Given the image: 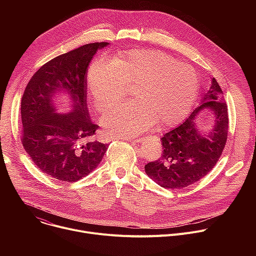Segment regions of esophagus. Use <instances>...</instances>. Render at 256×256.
<instances>
[{"mask_svg": "<svg viewBox=\"0 0 256 256\" xmlns=\"http://www.w3.org/2000/svg\"><path fill=\"white\" fill-rule=\"evenodd\" d=\"M132 142H140V140H142V138H132Z\"/></svg>", "mask_w": 256, "mask_h": 256, "instance_id": "esophagus-1", "label": "esophagus"}]
</instances>
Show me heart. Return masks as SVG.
Returning a JSON list of instances; mask_svg holds the SVG:
<instances>
[{
	"instance_id": "b5f03b06",
	"label": "heart",
	"mask_w": 256,
	"mask_h": 256,
	"mask_svg": "<svg viewBox=\"0 0 256 256\" xmlns=\"http://www.w3.org/2000/svg\"><path fill=\"white\" fill-rule=\"evenodd\" d=\"M89 93L100 110L120 101L132 88V102L110 109L103 124L114 136L132 138L184 120L198 97L200 77L188 64L158 50H132L112 62L95 60L88 70Z\"/></svg>"
}]
</instances>
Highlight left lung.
Returning <instances> with one entry per match:
<instances>
[{
  "label": "left lung",
  "instance_id": "left-lung-1",
  "mask_svg": "<svg viewBox=\"0 0 256 256\" xmlns=\"http://www.w3.org/2000/svg\"><path fill=\"white\" fill-rule=\"evenodd\" d=\"M206 108L216 116L210 135L196 126L197 114ZM228 107L223 91L214 78L204 93L202 104L186 120L161 138L160 159L144 165V171L160 186L170 190L184 188L204 177L220 159L228 136Z\"/></svg>",
  "mask_w": 256,
  "mask_h": 256
}]
</instances>
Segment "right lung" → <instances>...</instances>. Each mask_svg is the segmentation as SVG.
Listing matches in <instances>:
<instances>
[{
    "instance_id": "right-lung-1",
    "label": "right lung",
    "mask_w": 256,
    "mask_h": 256,
    "mask_svg": "<svg viewBox=\"0 0 256 256\" xmlns=\"http://www.w3.org/2000/svg\"><path fill=\"white\" fill-rule=\"evenodd\" d=\"M94 42L60 54L40 68L29 80L21 99L24 150L36 167L48 176L75 182L95 170L108 144L99 142L87 109L86 72L98 48ZM62 90L72 101V112L60 115L53 94Z\"/></svg>"
}]
</instances>
